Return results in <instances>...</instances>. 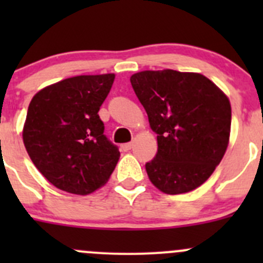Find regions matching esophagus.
<instances>
[{
	"label": "esophagus",
	"instance_id": "esophagus-1",
	"mask_svg": "<svg viewBox=\"0 0 263 263\" xmlns=\"http://www.w3.org/2000/svg\"><path fill=\"white\" fill-rule=\"evenodd\" d=\"M121 147H122V150H123V151H129L132 148V144H131V142H127V144L122 145Z\"/></svg>",
	"mask_w": 263,
	"mask_h": 263
}]
</instances>
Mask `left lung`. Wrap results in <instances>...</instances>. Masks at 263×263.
Instances as JSON below:
<instances>
[{
	"mask_svg": "<svg viewBox=\"0 0 263 263\" xmlns=\"http://www.w3.org/2000/svg\"><path fill=\"white\" fill-rule=\"evenodd\" d=\"M129 80L158 135V153L145 165L148 179L166 195L200 187L229 145V98L197 72L146 70Z\"/></svg>",
	"mask_w": 263,
	"mask_h": 263,
	"instance_id": "obj_1",
	"label": "left lung"
}]
</instances>
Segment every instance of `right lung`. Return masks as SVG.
I'll use <instances>...</instances> for the list:
<instances>
[{"mask_svg":"<svg viewBox=\"0 0 263 263\" xmlns=\"http://www.w3.org/2000/svg\"><path fill=\"white\" fill-rule=\"evenodd\" d=\"M115 78L73 76L43 87L31 99L24 145L36 169L58 190L89 195L115 171L121 154L103 134L98 115Z\"/></svg>","mask_w":263,"mask_h":263,"instance_id":"right-lung-1","label":"right lung"}]
</instances>
